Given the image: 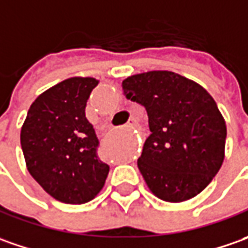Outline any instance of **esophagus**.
<instances>
[{
  "mask_svg": "<svg viewBox=\"0 0 248 248\" xmlns=\"http://www.w3.org/2000/svg\"><path fill=\"white\" fill-rule=\"evenodd\" d=\"M129 126H130V127H133V126H134V124H136V122H134V119H130V121H129Z\"/></svg>",
  "mask_w": 248,
  "mask_h": 248,
  "instance_id": "34e87169",
  "label": "esophagus"
}]
</instances>
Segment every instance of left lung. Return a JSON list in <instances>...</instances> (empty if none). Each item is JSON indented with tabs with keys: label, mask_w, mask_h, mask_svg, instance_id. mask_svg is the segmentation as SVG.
I'll list each match as a JSON object with an SVG mask.
<instances>
[{
	"label": "left lung",
	"mask_w": 248,
	"mask_h": 248,
	"mask_svg": "<svg viewBox=\"0 0 248 248\" xmlns=\"http://www.w3.org/2000/svg\"><path fill=\"white\" fill-rule=\"evenodd\" d=\"M122 88L148 114L151 134L137 166L151 192L170 203L199 195L225 158V119L214 98L171 71L136 74Z\"/></svg>",
	"instance_id": "1"
}]
</instances>
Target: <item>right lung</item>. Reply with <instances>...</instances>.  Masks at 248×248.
Segmentation results:
<instances>
[{
  "instance_id": "right-lung-1",
  "label": "right lung",
  "mask_w": 248,
  "mask_h": 248,
  "mask_svg": "<svg viewBox=\"0 0 248 248\" xmlns=\"http://www.w3.org/2000/svg\"><path fill=\"white\" fill-rule=\"evenodd\" d=\"M96 78L73 77L34 100L20 132L26 166L56 201L82 204L96 198L109 167L97 156L98 140L85 115Z\"/></svg>"
}]
</instances>
